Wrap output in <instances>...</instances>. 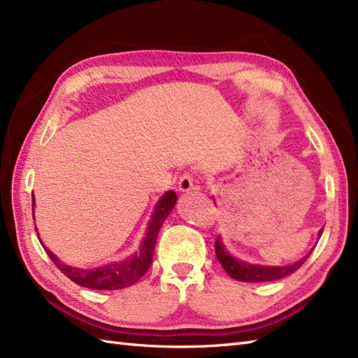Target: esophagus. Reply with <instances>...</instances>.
Masks as SVG:
<instances>
[{"label":"esophagus","instance_id":"obj_1","mask_svg":"<svg viewBox=\"0 0 358 358\" xmlns=\"http://www.w3.org/2000/svg\"><path fill=\"white\" fill-rule=\"evenodd\" d=\"M178 188H179L180 192H189L192 189H197V187L194 185V179H192V175H189V173H185V175L180 176Z\"/></svg>","mask_w":358,"mask_h":358}]
</instances>
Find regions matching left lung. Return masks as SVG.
<instances>
[{
    "label": "left lung",
    "instance_id": "obj_1",
    "mask_svg": "<svg viewBox=\"0 0 358 358\" xmlns=\"http://www.w3.org/2000/svg\"><path fill=\"white\" fill-rule=\"evenodd\" d=\"M322 230H320L317 236L321 238ZM312 253V251H310ZM310 253L306 255L303 259H299L298 262L291 264V265H285V266H264V265H253V264H247L244 260L235 259L231 256L229 251L226 250L223 241L218 236L215 241V255L217 259L220 260L221 266L224 268V271L235 280H239V282H247V283H262V282H273V280H280L285 278L287 275H291L294 271L301 266L307 257L310 256Z\"/></svg>",
    "mask_w": 358,
    "mask_h": 358
}]
</instances>
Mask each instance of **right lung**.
Segmentation results:
<instances>
[{
  "mask_svg": "<svg viewBox=\"0 0 358 358\" xmlns=\"http://www.w3.org/2000/svg\"><path fill=\"white\" fill-rule=\"evenodd\" d=\"M176 200H178L176 192L171 189L167 191L166 194L159 199L155 209H153V214L150 217L146 234L143 236L140 248L135 251L131 257L119 260V262H111V264L102 265L98 268H92V269L69 266L63 264L54 253H51V251L43 245L41 238H38V241H41L42 247L45 248L48 256L51 257L55 266L59 268L66 277H69L73 283L84 287H90V289H101V291H114V289L128 287L134 283H137L149 269L152 264L153 251H155L158 231L164 224V221H166V218L170 215L173 208H175ZM34 205L36 203H34V194H33V218H34ZM36 234L38 235L37 227H36Z\"/></svg>",
  "mask_w": 358,
  "mask_h": 358,
  "instance_id": "obj_1",
  "label": "right lung"
}]
</instances>
